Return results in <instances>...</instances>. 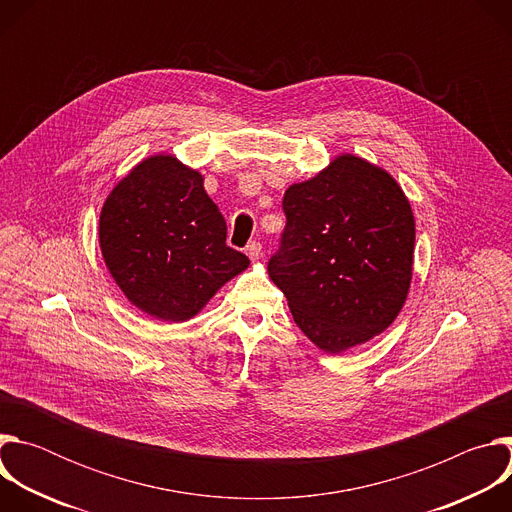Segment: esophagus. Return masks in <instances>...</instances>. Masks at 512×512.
<instances>
[{"label": "esophagus", "instance_id": "1", "mask_svg": "<svg viewBox=\"0 0 512 512\" xmlns=\"http://www.w3.org/2000/svg\"><path fill=\"white\" fill-rule=\"evenodd\" d=\"M245 253H247L253 261H257V259L261 257V243H259V241H251V243L245 247Z\"/></svg>", "mask_w": 512, "mask_h": 512}]
</instances>
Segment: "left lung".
Masks as SVG:
<instances>
[{"mask_svg":"<svg viewBox=\"0 0 512 512\" xmlns=\"http://www.w3.org/2000/svg\"><path fill=\"white\" fill-rule=\"evenodd\" d=\"M285 229L267 263L300 330L342 352L381 334L401 312L415 221L399 184L350 154L283 196Z\"/></svg>","mask_w":512,"mask_h":512,"instance_id":"left-lung-1","label":"left lung"}]
</instances>
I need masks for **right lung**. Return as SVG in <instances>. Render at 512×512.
Returning a JSON list of instances; mask_svg holds the SVG:
<instances>
[{
    "mask_svg": "<svg viewBox=\"0 0 512 512\" xmlns=\"http://www.w3.org/2000/svg\"><path fill=\"white\" fill-rule=\"evenodd\" d=\"M103 259L131 304L184 322L249 259L227 245V223L196 170L172 156L135 166L101 210Z\"/></svg>",
    "mask_w": 512,
    "mask_h": 512,
    "instance_id": "obj_1",
    "label": "right lung"
}]
</instances>
